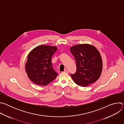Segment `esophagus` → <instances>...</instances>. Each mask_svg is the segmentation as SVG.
Wrapping results in <instances>:
<instances>
[{
    "label": "esophagus",
    "instance_id": "34e87169",
    "mask_svg": "<svg viewBox=\"0 0 124 124\" xmlns=\"http://www.w3.org/2000/svg\"><path fill=\"white\" fill-rule=\"evenodd\" d=\"M64 72H66V73H69V70H68L67 69H65L64 70Z\"/></svg>",
    "mask_w": 124,
    "mask_h": 124
}]
</instances>
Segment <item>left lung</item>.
Wrapping results in <instances>:
<instances>
[{"label": "left lung", "instance_id": "8db88e82", "mask_svg": "<svg viewBox=\"0 0 124 124\" xmlns=\"http://www.w3.org/2000/svg\"><path fill=\"white\" fill-rule=\"evenodd\" d=\"M77 65V71L71 74L74 81L78 85L87 86L96 82L100 77L102 61L100 53L94 46L79 44L70 47Z\"/></svg>", "mask_w": 124, "mask_h": 124}]
</instances>
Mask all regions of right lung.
<instances>
[{"instance_id":"1","label":"right lung","mask_w":124,"mask_h":124,"mask_svg":"<svg viewBox=\"0 0 124 124\" xmlns=\"http://www.w3.org/2000/svg\"><path fill=\"white\" fill-rule=\"evenodd\" d=\"M57 49L54 46L40 45L29 53L25 69L28 77L34 83L46 86L58 76L51 63V57Z\"/></svg>"}]
</instances>
